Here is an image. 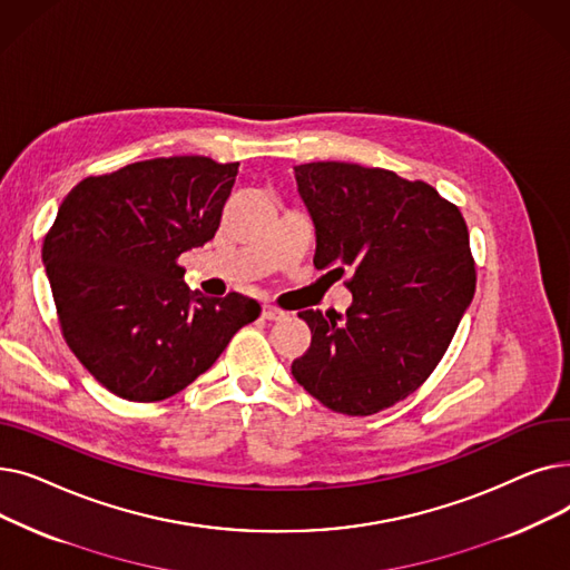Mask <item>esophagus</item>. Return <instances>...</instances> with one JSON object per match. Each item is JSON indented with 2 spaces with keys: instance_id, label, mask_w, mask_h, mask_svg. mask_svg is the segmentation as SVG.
Instances as JSON below:
<instances>
[{
  "instance_id": "34e87169",
  "label": "esophagus",
  "mask_w": 570,
  "mask_h": 570,
  "mask_svg": "<svg viewBox=\"0 0 570 570\" xmlns=\"http://www.w3.org/2000/svg\"><path fill=\"white\" fill-rule=\"evenodd\" d=\"M261 316H263L265 321H282V318H286V312H282V309L275 307V305H263Z\"/></svg>"
}]
</instances>
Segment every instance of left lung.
<instances>
[{
    "instance_id": "obj_1",
    "label": "left lung",
    "mask_w": 570,
    "mask_h": 570,
    "mask_svg": "<svg viewBox=\"0 0 570 570\" xmlns=\"http://www.w3.org/2000/svg\"><path fill=\"white\" fill-rule=\"evenodd\" d=\"M318 269L344 275L346 316L307 309L312 346L291 365L323 406L372 415L434 372L473 301L475 265L458 205L428 183L344 161L295 166Z\"/></svg>"
}]
</instances>
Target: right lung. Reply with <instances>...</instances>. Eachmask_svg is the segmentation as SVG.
Returning a JSON list of instances; mask_svg holds the SVG:
<instances>
[{"label":"right lung","mask_w":570,"mask_h":570,"mask_svg":"<svg viewBox=\"0 0 570 570\" xmlns=\"http://www.w3.org/2000/svg\"><path fill=\"white\" fill-rule=\"evenodd\" d=\"M239 164L161 157L78 183L43 239L59 327L104 387L159 402L215 365L261 314L247 295L185 284L179 254L213 239Z\"/></svg>","instance_id":"obj_1"}]
</instances>
